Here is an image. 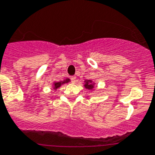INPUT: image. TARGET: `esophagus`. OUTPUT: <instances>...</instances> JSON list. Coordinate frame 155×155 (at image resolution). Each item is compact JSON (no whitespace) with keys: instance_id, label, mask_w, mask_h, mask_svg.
<instances>
[{"instance_id":"obj_1","label":"esophagus","mask_w":155,"mask_h":155,"mask_svg":"<svg viewBox=\"0 0 155 155\" xmlns=\"http://www.w3.org/2000/svg\"><path fill=\"white\" fill-rule=\"evenodd\" d=\"M71 80L72 83H75V82H76V77H75V76H71Z\"/></svg>"}]
</instances>
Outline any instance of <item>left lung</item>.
Segmentation results:
<instances>
[{"label":"left lung","instance_id":"obj_1","mask_svg":"<svg viewBox=\"0 0 155 155\" xmlns=\"http://www.w3.org/2000/svg\"><path fill=\"white\" fill-rule=\"evenodd\" d=\"M94 83H93L92 81H84V87H85V89H94Z\"/></svg>","mask_w":155,"mask_h":155}]
</instances>
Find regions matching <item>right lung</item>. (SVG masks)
<instances>
[{
	"instance_id": "1",
	"label": "right lung",
	"mask_w": 155,
	"mask_h": 155,
	"mask_svg": "<svg viewBox=\"0 0 155 155\" xmlns=\"http://www.w3.org/2000/svg\"><path fill=\"white\" fill-rule=\"evenodd\" d=\"M69 81H70V79H66L65 81H60V82H54L53 83V89H57L59 87H61V84H66V83H68Z\"/></svg>"
}]
</instances>
